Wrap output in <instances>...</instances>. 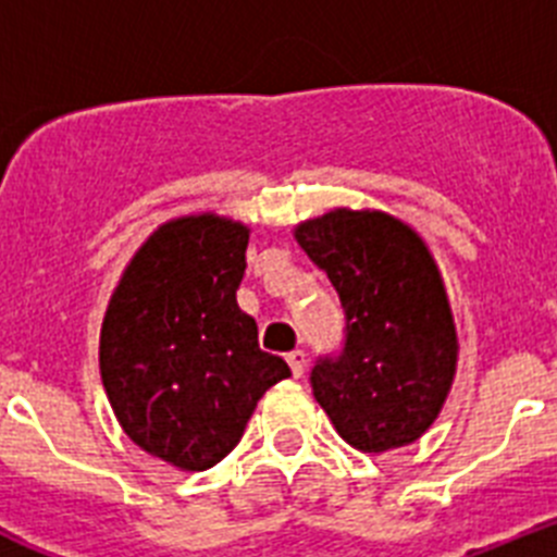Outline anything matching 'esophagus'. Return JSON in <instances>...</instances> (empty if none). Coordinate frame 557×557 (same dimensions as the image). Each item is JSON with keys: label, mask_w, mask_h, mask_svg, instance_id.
Masks as SVG:
<instances>
[{"label": "esophagus", "mask_w": 557, "mask_h": 557, "mask_svg": "<svg viewBox=\"0 0 557 557\" xmlns=\"http://www.w3.org/2000/svg\"><path fill=\"white\" fill-rule=\"evenodd\" d=\"M287 362H289V371H293V376H304V366H307V354L301 351V348H295V351L287 354Z\"/></svg>", "instance_id": "esophagus-1"}]
</instances>
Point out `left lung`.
I'll list each match as a JSON object with an SVG mask.
<instances>
[{
    "label": "left lung",
    "mask_w": 557,
    "mask_h": 557,
    "mask_svg": "<svg viewBox=\"0 0 557 557\" xmlns=\"http://www.w3.org/2000/svg\"><path fill=\"white\" fill-rule=\"evenodd\" d=\"M295 239L339 295L346 346L321 359L312 393L348 446L368 455L424 435L457 373V326L424 236L379 209H332Z\"/></svg>",
    "instance_id": "left-lung-1"
}]
</instances>
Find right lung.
I'll use <instances>...</instances> for the list:
<instances>
[{
    "label": "right lung",
    "instance_id": "obj_1",
    "mask_svg": "<svg viewBox=\"0 0 557 557\" xmlns=\"http://www.w3.org/2000/svg\"><path fill=\"white\" fill-rule=\"evenodd\" d=\"M250 228L214 211L166 220L133 253L100 329V376L122 432L181 471H206L289 376L236 304Z\"/></svg>",
    "mask_w": 557,
    "mask_h": 557
}]
</instances>
